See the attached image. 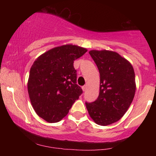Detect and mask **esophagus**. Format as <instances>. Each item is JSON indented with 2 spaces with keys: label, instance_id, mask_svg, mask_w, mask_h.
<instances>
[{
  "label": "esophagus",
  "instance_id": "esophagus-1",
  "mask_svg": "<svg viewBox=\"0 0 156 156\" xmlns=\"http://www.w3.org/2000/svg\"><path fill=\"white\" fill-rule=\"evenodd\" d=\"M87 85H84V86H83V87H82V89H83V92H85V91L87 90Z\"/></svg>",
  "mask_w": 156,
  "mask_h": 156
}]
</instances>
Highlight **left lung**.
Wrapping results in <instances>:
<instances>
[{
	"label": "left lung",
	"mask_w": 156,
	"mask_h": 156,
	"mask_svg": "<svg viewBox=\"0 0 156 156\" xmlns=\"http://www.w3.org/2000/svg\"><path fill=\"white\" fill-rule=\"evenodd\" d=\"M100 73V92L92 103L86 102L89 114L99 125H108L122 117L136 92L133 68L116 52L91 51Z\"/></svg>",
	"instance_id": "left-lung-1"
}]
</instances>
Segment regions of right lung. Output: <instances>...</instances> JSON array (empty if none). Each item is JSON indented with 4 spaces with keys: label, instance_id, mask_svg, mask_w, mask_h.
Segmentation results:
<instances>
[{
    "label": "right lung",
    "instance_id": "obj_1",
    "mask_svg": "<svg viewBox=\"0 0 156 156\" xmlns=\"http://www.w3.org/2000/svg\"><path fill=\"white\" fill-rule=\"evenodd\" d=\"M87 49L73 44L54 48L39 56L30 69L28 92L34 109L48 122H58L83 90L73 63Z\"/></svg>",
    "mask_w": 156,
    "mask_h": 156
}]
</instances>
